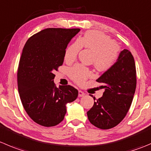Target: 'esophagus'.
I'll list each match as a JSON object with an SVG mask.
<instances>
[{"label": "esophagus", "instance_id": "1", "mask_svg": "<svg viewBox=\"0 0 151 151\" xmlns=\"http://www.w3.org/2000/svg\"><path fill=\"white\" fill-rule=\"evenodd\" d=\"M85 95H86V93H85L83 91H78V96H79V97H82V96H85Z\"/></svg>", "mask_w": 151, "mask_h": 151}]
</instances>
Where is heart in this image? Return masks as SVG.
I'll use <instances>...</instances> for the list:
<instances>
[{
  "label": "heart",
  "instance_id": "obj_1",
  "mask_svg": "<svg viewBox=\"0 0 151 151\" xmlns=\"http://www.w3.org/2000/svg\"><path fill=\"white\" fill-rule=\"evenodd\" d=\"M81 48L93 52L91 62L100 71H107L114 65L119 50L118 45L108 35L97 31H88L67 48L65 52V60L74 61ZM68 72L70 77L78 84H83L91 75L90 70L80 64L71 67Z\"/></svg>",
  "mask_w": 151,
  "mask_h": 151
}]
</instances>
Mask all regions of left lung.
Wrapping results in <instances>:
<instances>
[{
	"mask_svg": "<svg viewBox=\"0 0 151 151\" xmlns=\"http://www.w3.org/2000/svg\"><path fill=\"white\" fill-rule=\"evenodd\" d=\"M96 82L102 83L105 91L87 112L88 118L96 128L110 129L126 116L135 93L137 71L131 52L128 49L122 51L116 62Z\"/></svg>",
	"mask_w": 151,
	"mask_h": 151,
	"instance_id": "left-lung-1",
	"label": "left lung"
}]
</instances>
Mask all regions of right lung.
<instances>
[{
	"label": "right lung",
	"instance_id": "obj_1",
	"mask_svg": "<svg viewBox=\"0 0 151 151\" xmlns=\"http://www.w3.org/2000/svg\"><path fill=\"white\" fill-rule=\"evenodd\" d=\"M80 30L48 28L29 37L23 49L17 69L18 92L27 114L42 126L60 123L66 104L78 96V91L69 85L57 88L54 72L63 65L65 49Z\"/></svg>",
	"mask_w": 151,
	"mask_h": 151
}]
</instances>
